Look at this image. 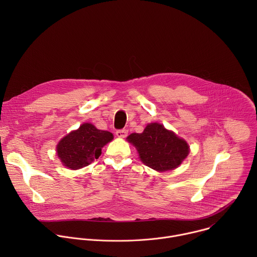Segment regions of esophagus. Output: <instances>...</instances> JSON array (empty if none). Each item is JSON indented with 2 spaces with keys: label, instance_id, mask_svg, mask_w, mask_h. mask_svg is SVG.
Here are the masks:
<instances>
[{
  "label": "esophagus",
  "instance_id": "obj_1",
  "mask_svg": "<svg viewBox=\"0 0 257 257\" xmlns=\"http://www.w3.org/2000/svg\"><path fill=\"white\" fill-rule=\"evenodd\" d=\"M127 134H128V130H126V129H120V130H117V131H116V135H117L118 137H121V138L126 137Z\"/></svg>",
  "mask_w": 257,
  "mask_h": 257
}]
</instances>
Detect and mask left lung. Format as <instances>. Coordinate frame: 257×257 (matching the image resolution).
Masks as SVG:
<instances>
[{"label": "left lung", "instance_id": "left-lung-1", "mask_svg": "<svg viewBox=\"0 0 257 257\" xmlns=\"http://www.w3.org/2000/svg\"><path fill=\"white\" fill-rule=\"evenodd\" d=\"M138 151L140 160L152 169L165 172L177 168L189 154L185 140L159 123H152L142 133L127 137Z\"/></svg>", "mask_w": 257, "mask_h": 257}]
</instances>
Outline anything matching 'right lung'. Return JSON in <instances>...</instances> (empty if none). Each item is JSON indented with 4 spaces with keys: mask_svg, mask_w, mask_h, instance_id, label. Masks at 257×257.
I'll return each instance as SVG.
<instances>
[{
    "mask_svg": "<svg viewBox=\"0 0 257 257\" xmlns=\"http://www.w3.org/2000/svg\"><path fill=\"white\" fill-rule=\"evenodd\" d=\"M111 140H113L111 132L98 130L92 124L85 123L59 142L58 157L65 167L78 170L97 160L103 145Z\"/></svg>",
    "mask_w": 257,
    "mask_h": 257,
    "instance_id": "add662e5",
    "label": "right lung"
}]
</instances>
